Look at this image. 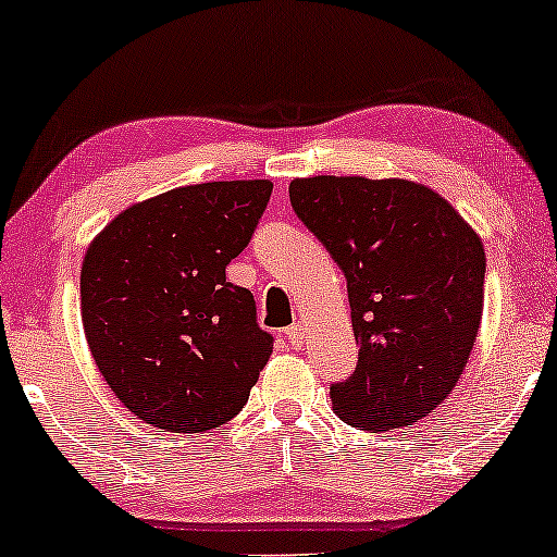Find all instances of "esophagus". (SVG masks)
<instances>
[{
    "instance_id": "34e87169",
    "label": "esophagus",
    "mask_w": 557,
    "mask_h": 557,
    "mask_svg": "<svg viewBox=\"0 0 557 557\" xmlns=\"http://www.w3.org/2000/svg\"><path fill=\"white\" fill-rule=\"evenodd\" d=\"M285 337H287V343L293 345V348H300V345H304V327H300L298 322L290 324V327L285 330Z\"/></svg>"
}]
</instances>
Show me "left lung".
<instances>
[{"instance_id":"obj_1","label":"left lung","mask_w":557,"mask_h":557,"mask_svg":"<svg viewBox=\"0 0 557 557\" xmlns=\"http://www.w3.org/2000/svg\"><path fill=\"white\" fill-rule=\"evenodd\" d=\"M293 212L348 280L359 363L330 387L345 424L424 419L463 374L484 304V248L426 185L319 175L290 183Z\"/></svg>"}]
</instances>
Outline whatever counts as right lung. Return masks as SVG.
<instances>
[{"label":"right lung","instance_id":"right-lung-1","mask_svg":"<svg viewBox=\"0 0 557 557\" xmlns=\"http://www.w3.org/2000/svg\"><path fill=\"white\" fill-rule=\"evenodd\" d=\"M270 181L198 183L140 201L99 233L81 270V314L101 376L168 432H207L246 406L270 361L257 300L227 283Z\"/></svg>","mask_w":557,"mask_h":557}]
</instances>
